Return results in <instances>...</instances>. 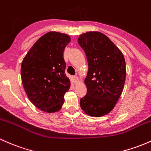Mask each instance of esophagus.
Wrapping results in <instances>:
<instances>
[{
  "label": "esophagus",
  "mask_w": 151,
  "mask_h": 151,
  "mask_svg": "<svg viewBox=\"0 0 151 151\" xmlns=\"http://www.w3.org/2000/svg\"><path fill=\"white\" fill-rule=\"evenodd\" d=\"M74 80H75V81H76V83L78 82V81H79V78H78V77L77 76H74Z\"/></svg>",
  "instance_id": "34e87169"
}]
</instances>
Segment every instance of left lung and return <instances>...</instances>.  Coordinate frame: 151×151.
Wrapping results in <instances>:
<instances>
[{
    "instance_id": "obj_1",
    "label": "left lung",
    "mask_w": 151,
    "mask_h": 151,
    "mask_svg": "<svg viewBox=\"0 0 151 151\" xmlns=\"http://www.w3.org/2000/svg\"><path fill=\"white\" fill-rule=\"evenodd\" d=\"M78 42L85 52L88 65L84 81L87 93L81 99V107L89 116H104L114 109L122 93L125 60L120 50L101 32L82 34Z\"/></svg>"
}]
</instances>
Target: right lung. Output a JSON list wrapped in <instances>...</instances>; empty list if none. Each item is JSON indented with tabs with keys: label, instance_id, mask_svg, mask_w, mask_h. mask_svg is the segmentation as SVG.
I'll list each match as a JSON object with an SVG mask.
<instances>
[{
	"label": "right lung",
	"instance_id": "right-lung-1",
	"mask_svg": "<svg viewBox=\"0 0 151 151\" xmlns=\"http://www.w3.org/2000/svg\"><path fill=\"white\" fill-rule=\"evenodd\" d=\"M70 42L66 34L50 32L34 44L24 57L21 67L23 86L29 99L48 113L59 111L64 95L70 87L65 74V47Z\"/></svg>",
	"mask_w": 151,
	"mask_h": 151
}]
</instances>
